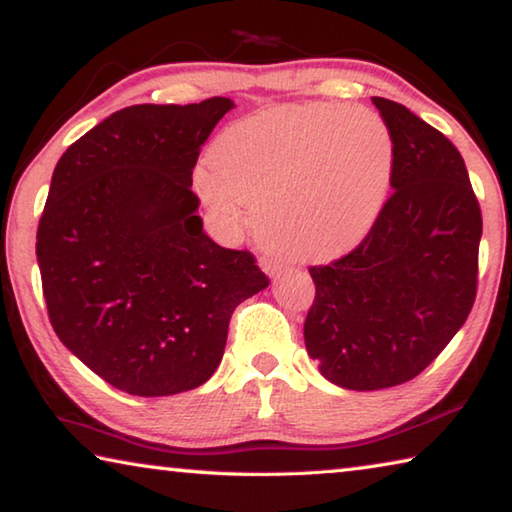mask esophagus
I'll return each instance as SVG.
<instances>
[{
	"label": "esophagus",
	"instance_id": "esophagus-1",
	"mask_svg": "<svg viewBox=\"0 0 512 512\" xmlns=\"http://www.w3.org/2000/svg\"><path fill=\"white\" fill-rule=\"evenodd\" d=\"M259 266H262L268 275H277L284 268V264L277 262V259H273V257H262L259 259Z\"/></svg>",
	"mask_w": 512,
	"mask_h": 512
}]
</instances>
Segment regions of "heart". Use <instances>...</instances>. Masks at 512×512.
<instances>
[{"mask_svg":"<svg viewBox=\"0 0 512 512\" xmlns=\"http://www.w3.org/2000/svg\"><path fill=\"white\" fill-rule=\"evenodd\" d=\"M395 144L384 119L329 103L239 119L219 135L194 187L216 219H250L266 244L323 259L368 235L393 183Z\"/></svg>","mask_w":512,"mask_h":512,"instance_id":"b5f03b06","label":"heart"}]
</instances>
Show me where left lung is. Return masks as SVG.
<instances>
[{
    "mask_svg": "<svg viewBox=\"0 0 512 512\" xmlns=\"http://www.w3.org/2000/svg\"><path fill=\"white\" fill-rule=\"evenodd\" d=\"M372 103L393 135V192L357 248L309 266L307 352L348 391L400 386L445 350L474 305L483 230L456 146L402 103Z\"/></svg>",
    "mask_w": 512,
    "mask_h": 512,
    "instance_id": "left-lung-1",
    "label": "left lung"
}]
</instances>
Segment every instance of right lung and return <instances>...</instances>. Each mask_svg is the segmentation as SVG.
Masks as SVG:
<instances>
[{
    "label": "right lung",
    "instance_id": "obj_1",
    "mask_svg": "<svg viewBox=\"0 0 512 512\" xmlns=\"http://www.w3.org/2000/svg\"><path fill=\"white\" fill-rule=\"evenodd\" d=\"M235 101L112 112L58 160L38 266L58 339L119 391L176 395L219 368L232 311L268 287L196 214L192 171Z\"/></svg>",
    "mask_w": 512,
    "mask_h": 512
}]
</instances>
